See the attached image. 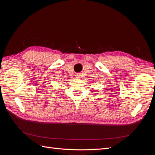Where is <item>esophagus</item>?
I'll use <instances>...</instances> for the list:
<instances>
[{"mask_svg": "<svg viewBox=\"0 0 155 155\" xmlns=\"http://www.w3.org/2000/svg\"><path fill=\"white\" fill-rule=\"evenodd\" d=\"M80 76V75H77V76Z\"/></svg>", "mask_w": 155, "mask_h": 155, "instance_id": "34e87169", "label": "esophagus"}]
</instances>
